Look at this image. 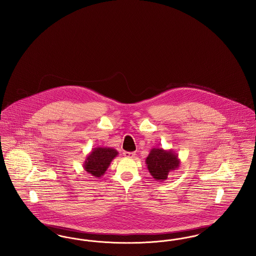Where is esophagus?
I'll return each instance as SVG.
<instances>
[{"instance_id":"34e87169","label":"esophagus","mask_w":256,"mask_h":256,"mask_svg":"<svg viewBox=\"0 0 256 256\" xmlns=\"http://www.w3.org/2000/svg\"><path fill=\"white\" fill-rule=\"evenodd\" d=\"M122 154H124V156L130 158H135V156H136L135 152H124Z\"/></svg>"}]
</instances>
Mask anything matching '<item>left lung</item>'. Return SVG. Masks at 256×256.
Segmentation results:
<instances>
[{
    "mask_svg": "<svg viewBox=\"0 0 256 256\" xmlns=\"http://www.w3.org/2000/svg\"><path fill=\"white\" fill-rule=\"evenodd\" d=\"M146 164L152 176L158 182H163L170 172L180 168V160L172 150L152 148L146 156Z\"/></svg>",
    "mask_w": 256,
    "mask_h": 256,
    "instance_id": "8db88e82",
    "label": "left lung"
}]
</instances>
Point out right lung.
<instances>
[{"label":"right lung","instance_id":"right-lung-1","mask_svg":"<svg viewBox=\"0 0 256 256\" xmlns=\"http://www.w3.org/2000/svg\"><path fill=\"white\" fill-rule=\"evenodd\" d=\"M118 156V152L113 148L98 146L87 156L84 163V170L95 178H100L110 167V163Z\"/></svg>","mask_w":256,"mask_h":256}]
</instances>
